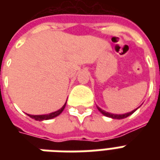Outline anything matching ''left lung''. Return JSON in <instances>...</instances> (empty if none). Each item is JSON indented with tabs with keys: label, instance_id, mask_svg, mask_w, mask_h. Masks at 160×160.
I'll return each instance as SVG.
<instances>
[{
	"label": "left lung",
	"instance_id": "1",
	"mask_svg": "<svg viewBox=\"0 0 160 160\" xmlns=\"http://www.w3.org/2000/svg\"><path fill=\"white\" fill-rule=\"evenodd\" d=\"M98 110L100 111L102 114L104 115V116H105V117H108V118H112V119H123V118H128V116H130V115H132L133 113H134V111H136L137 109H135V110H134V111H132L131 112H128V113H125V114H121V115H118V114H111V113H109V112H107V111H104V110H102V109H100V108L98 107V106H97Z\"/></svg>",
	"mask_w": 160,
	"mask_h": 160
}]
</instances>
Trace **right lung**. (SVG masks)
<instances>
[{"label": "right lung", "mask_w": 160, "mask_h": 160, "mask_svg": "<svg viewBox=\"0 0 160 160\" xmlns=\"http://www.w3.org/2000/svg\"><path fill=\"white\" fill-rule=\"evenodd\" d=\"M67 103V102H66ZM66 103L64 104L62 107L61 108L60 110L58 111H55V112H52V113H49V114H46V115H29L27 114L29 116L30 118H33V119H35L36 121H43V120H49V119H52L54 118H56L57 116H59L62 112L64 110V108L66 106Z\"/></svg>", "instance_id": "obj_1"}]
</instances>
